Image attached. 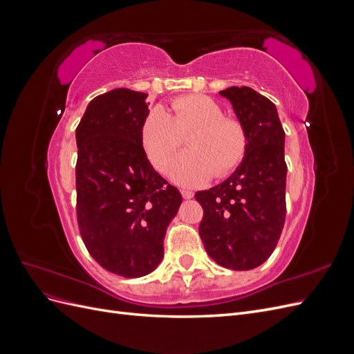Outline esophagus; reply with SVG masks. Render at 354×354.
Listing matches in <instances>:
<instances>
[{
    "label": "esophagus",
    "instance_id": "esophagus-1",
    "mask_svg": "<svg viewBox=\"0 0 354 354\" xmlns=\"http://www.w3.org/2000/svg\"><path fill=\"white\" fill-rule=\"evenodd\" d=\"M181 195H183V198H185V199H192V198H194V192L183 189V190H181Z\"/></svg>",
    "mask_w": 354,
    "mask_h": 354
}]
</instances>
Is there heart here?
<instances>
[{"mask_svg":"<svg viewBox=\"0 0 354 354\" xmlns=\"http://www.w3.org/2000/svg\"><path fill=\"white\" fill-rule=\"evenodd\" d=\"M173 115L156 106L149 111L142 124V142L152 165L165 173L181 146V136L187 138L189 151L181 153L171 168V177L183 186L199 185L223 177L236 168L246 152L243 127L224 118L218 103L202 94H190L171 103Z\"/></svg>","mask_w":354,"mask_h":354,"instance_id":"b5f03b06","label":"heart"}]
</instances>
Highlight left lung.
<instances>
[{
  "mask_svg": "<svg viewBox=\"0 0 354 354\" xmlns=\"http://www.w3.org/2000/svg\"><path fill=\"white\" fill-rule=\"evenodd\" d=\"M246 134V152L223 183L196 192L203 208L199 226L207 254L230 270H251L274 251L285 223V131L273 102L250 87H229Z\"/></svg>",
  "mask_w": 354,
  "mask_h": 354,
  "instance_id": "1",
  "label": "left lung"
}]
</instances>
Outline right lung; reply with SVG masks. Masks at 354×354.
<instances>
[{"mask_svg": "<svg viewBox=\"0 0 354 354\" xmlns=\"http://www.w3.org/2000/svg\"><path fill=\"white\" fill-rule=\"evenodd\" d=\"M146 97L128 88L100 94L75 131L82 241L103 269L124 277L149 274L162 261L165 232L183 199L146 156Z\"/></svg>", "mask_w": 354, "mask_h": 354, "instance_id": "add662e5", "label": "right lung"}]
</instances>
